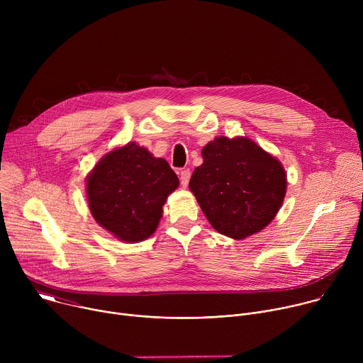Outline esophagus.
<instances>
[{
  "label": "esophagus",
  "mask_w": 363,
  "mask_h": 363,
  "mask_svg": "<svg viewBox=\"0 0 363 363\" xmlns=\"http://www.w3.org/2000/svg\"><path fill=\"white\" fill-rule=\"evenodd\" d=\"M189 178H191V172L189 169H182L181 174H179V181H181V185L185 188L189 182Z\"/></svg>",
  "instance_id": "obj_1"
}]
</instances>
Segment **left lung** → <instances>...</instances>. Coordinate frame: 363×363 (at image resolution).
Wrapping results in <instances>:
<instances>
[{
  "label": "left lung",
  "instance_id": "1",
  "mask_svg": "<svg viewBox=\"0 0 363 363\" xmlns=\"http://www.w3.org/2000/svg\"><path fill=\"white\" fill-rule=\"evenodd\" d=\"M201 153L189 189L214 230L244 240L266 228L286 196L281 162L245 136H217Z\"/></svg>",
  "mask_w": 363,
  "mask_h": 363
}]
</instances>
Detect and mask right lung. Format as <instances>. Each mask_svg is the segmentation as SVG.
<instances>
[{
	"mask_svg": "<svg viewBox=\"0 0 363 363\" xmlns=\"http://www.w3.org/2000/svg\"><path fill=\"white\" fill-rule=\"evenodd\" d=\"M179 185L169 164L136 142L105 153L86 178L89 210L96 223L125 242L157 231L164 203Z\"/></svg>",
	"mask_w": 363,
	"mask_h": 363,
	"instance_id": "obj_1",
	"label": "right lung"
}]
</instances>
